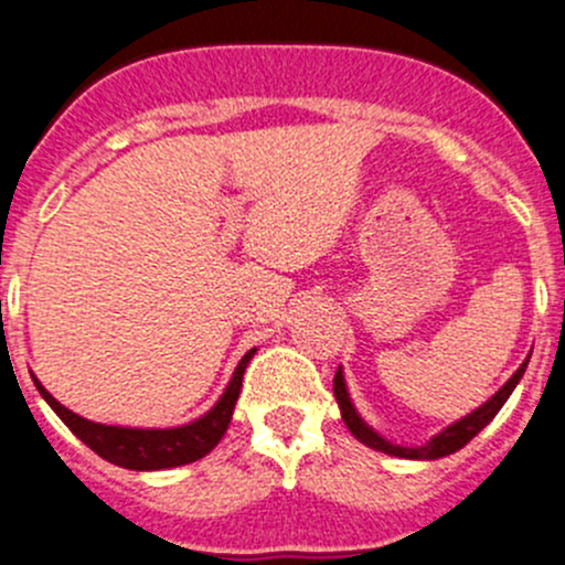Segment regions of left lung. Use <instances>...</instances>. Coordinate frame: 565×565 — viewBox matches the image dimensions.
<instances>
[{"label": "left lung", "mask_w": 565, "mask_h": 565, "mask_svg": "<svg viewBox=\"0 0 565 565\" xmlns=\"http://www.w3.org/2000/svg\"><path fill=\"white\" fill-rule=\"evenodd\" d=\"M525 369H527V361L522 363L520 369H516L514 377H511L509 383H505L498 393H494V396L489 398L487 404H481V407H478V409H472L470 415H465V418L457 420V424H454V426H448V429H443L440 435H435L429 443H426V446H418V448L393 446V443L383 440V437H380L377 431L369 429L366 420H363L361 415L355 413V407H352L350 393H347L344 374H341V369H339V372H335V377H333V393H335V402H339V407H341V418H344L347 429H350L352 435H355L358 440L363 443V446L374 448V451L391 454V457H402V459H440V457H448V454H457L459 448H465L467 443H470L472 437H476L478 431H481L483 426H487L489 420H492L494 415L500 413V407H503L505 398L511 396V391L516 388V383H520V380H522Z\"/></svg>", "instance_id": "1"}]
</instances>
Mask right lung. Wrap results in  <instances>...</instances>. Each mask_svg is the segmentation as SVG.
Returning a JSON list of instances; mask_svg holds the SVG:
<instances>
[{
	"label": "right lung",
	"mask_w": 565,
	"mask_h": 565,
	"mask_svg": "<svg viewBox=\"0 0 565 565\" xmlns=\"http://www.w3.org/2000/svg\"><path fill=\"white\" fill-rule=\"evenodd\" d=\"M256 350H248L243 355V361L237 363L235 374H232L230 385H226L224 396L215 402V407L207 415L196 418L193 424L174 426V429H128V426H106V424H93V420L82 418V415L71 413L67 407H62L43 385L38 383L40 396L49 402V407L65 420L67 429L84 443V446L93 448L98 457L117 467H128V470H167V467H180L191 465V461L207 457L218 440L224 437V431L230 429L232 413H235L237 396L243 388V374H246L248 361L254 358Z\"/></svg>",
	"instance_id": "add662e5"
}]
</instances>
